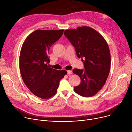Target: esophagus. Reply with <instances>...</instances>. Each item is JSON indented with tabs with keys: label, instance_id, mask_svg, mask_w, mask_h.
<instances>
[{
	"label": "esophagus",
	"instance_id": "obj_1",
	"mask_svg": "<svg viewBox=\"0 0 132 132\" xmlns=\"http://www.w3.org/2000/svg\"><path fill=\"white\" fill-rule=\"evenodd\" d=\"M72 71H67V74H72Z\"/></svg>",
	"mask_w": 132,
	"mask_h": 132
}]
</instances>
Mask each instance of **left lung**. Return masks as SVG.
<instances>
[{
  "label": "left lung",
  "instance_id": "left-lung-1",
  "mask_svg": "<svg viewBox=\"0 0 132 132\" xmlns=\"http://www.w3.org/2000/svg\"><path fill=\"white\" fill-rule=\"evenodd\" d=\"M64 34L75 48L77 57L84 61L85 69L73 70L81 79L74 91L82 96L92 97L105 85L109 74L111 56L108 44L99 32L89 27L66 30Z\"/></svg>",
  "mask_w": 132,
  "mask_h": 132
}]
</instances>
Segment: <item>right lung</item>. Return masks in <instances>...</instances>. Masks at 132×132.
I'll list each match as a JSON object with an SVG mask.
<instances>
[{"instance_id": "add662e5", "label": "right lung", "mask_w": 132, "mask_h": 132, "mask_svg": "<svg viewBox=\"0 0 132 132\" xmlns=\"http://www.w3.org/2000/svg\"><path fill=\"white\" fill-rule=\"evenodd\" d=\"M64 30H36L23 42L19 59L20 71L27 88L35 96L48 99L57 92L60 81L67 74L48 66L50 47L62 35Z\"/></svg>"}]
</instances>
